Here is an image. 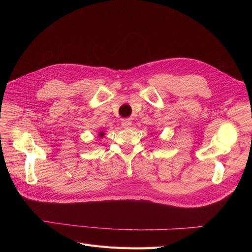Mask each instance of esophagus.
<instances>
[{"mask_svg": "<svg viewBox=\"0 0 252 252\" xmlns=\"http://www.w3.org/2000/svg\"><path fill=\"white\" fill-rule=\"evenodd\" d=\"M131 121L130 120H128V119H125V120H122V123H121V125H122V127H124V128H129L131 126Z\"/></svg>", "mask_w": 252, "mask_h": 252, "instance_id": "obj_1", "label": "esophagus"}]
</instances>
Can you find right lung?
<instances>
[{"instance_id": "1", "label": "right lung", "mask_w": 252, "mask_h": 252, "mask_svg": "<svg viewBox=\"0 0 252 252\" xmlns=\"http://www.w3.org/2000/svg\"><path fill=\"white\" fill-rule=\"evenodd\" d=\"M105 135V132L104 131H100L97 133V136H100V138H103V136Z\"/></svg>"}]
</instances>
